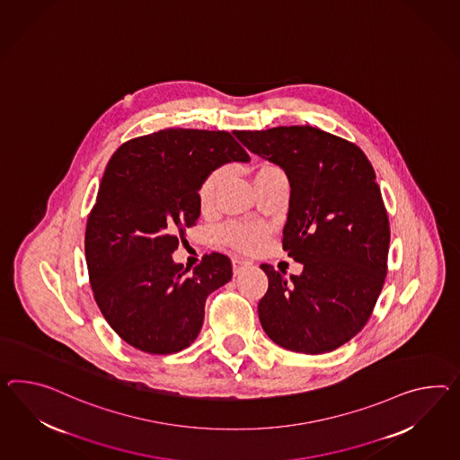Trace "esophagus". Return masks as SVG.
Listing matches in <instances>:
<instances>
[{
	"label": "esophagus",
	"instance_id": "esophagus-1",
	"mask_svg": "<svg viewBox=\"0 0 460 460\" xmlns=\"http://www.w3.org/2000/svg\"><path fill=\"white\" fill-rule=\"evenodd\" d=\"M247 265V260H243L242 257H234V273H235V275H238V273L242 271V269H245Z\"/></svg>",
	"mask_w": 460,
	"mask_h": 460
}]
</instances>
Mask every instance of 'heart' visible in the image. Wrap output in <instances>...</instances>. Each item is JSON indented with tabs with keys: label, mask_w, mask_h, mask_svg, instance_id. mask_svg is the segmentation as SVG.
Wrapping results in <instances>:
<instances>
[{
	"label": "heart",
	"mask_w": 460,
	"mask_h": 460,
	"mask_svg": "<svg viewBox=\"0 0 460 460\" xmlns=\"http://www.w3.org/2000/svg\"><path fill=\"white\" fill-rule=\"evenodd\" d=\"M275 177H285L282 168L270 162H263L255 168V183L267 181ZM226 178V168L218 166L203 178L199 189V203L201 212H212L217 205L220 189ZM269 236V228L259 224H228L222 230V238L228 245L240 252H255L259 250Z\"/></svg>",
	"instance_id": "obj_1"
}]
</instances>
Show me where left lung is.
<instances>
[{"instance_id":"8db88e82","label":"left lung","mask_w":460,"mask_h":460,"mask_svg":"<svg viewBox=\"0 0 460 460\" xmlns=\"http://www.w3.org/2000/svg\"><path fill=\"white\" fill-rule=\"evenodd\" d=\"M290 181L283 250L304 265L287 279L261 263L265 333L298 354L339 349L366 327L387 275L390 226L374 166L337 135L308 125L235 131Z\"/></svg>"}]
</instances>
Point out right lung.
Returning a JSON list of instances; mask_svg holds the SVG:
<instances>
[{"label":"right lung","mask_w":460,"mask_h":460,"mask_svg":"<svg viewBox=\"0 0 460 460\" xmlns=\"http://www.w3.org/2000/svg\"><path fill=\"white\" fill-rule=\"evenodd\" d=\"M228 131L166 128L123 143L110 158L88 215L84 255L110 327L146 354H177L200 333L207 296L232 279L212 252L189 273L172 260L200 215L203 178L248 162Z\"/></svg>","instance_id":"obj_1"}]
</instances>
